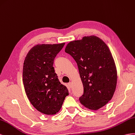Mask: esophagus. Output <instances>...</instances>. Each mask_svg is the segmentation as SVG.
<instances>
[{"label": "esophagus", "mask_w": 135, "mask_h": 135, "mask_svg": "<svg viewBox=\"0 0 135 135\" xmlns=\"http://www.w3.org/2000/svg\"><path fill=\"white\" fill-rule=\"evenodd\" d=\"M72 83L71 82H70V83H69L68 84V86L70 87V88H71L72 87Z\"/></svg>", "instance_id": "34e87169"}]
</instances>
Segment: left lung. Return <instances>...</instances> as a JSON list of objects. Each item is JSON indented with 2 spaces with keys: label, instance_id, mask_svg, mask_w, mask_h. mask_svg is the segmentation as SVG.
Instances as JSON below:
<instances>
[{
  "label": "left lung",
  "instance_id": "8db88e82",
  "mask_svg": "<svg viewBox=\"0 0 135 135\" xmlns=\"http://www.w3.org/2000/svg\"><path fill=\"white\" fill-rule=\"evenodd\" d=\"M65 52L73 57L79 68L84 86L81 103L92 110L106 105L117 83V68L108 46L99 38L91 36L70 42Z\"/></svg>",
  "mask_w": 135,
  "mask_h": 135
}]
</instances>
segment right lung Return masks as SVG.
Wrapping results in <instances>:
<instances>
[{
    "label": "right lung",
    "instance_id": "obj_1",
    "mask_svg": "<svg viewBox=\"0 0 135 135\" xmlns=\"http://www.w3.org/2000/svg\"><path fill=\"white\" fill-rule=\"evenodd\" d=\"M64 44L37 45L30 50L24 62L22 80L27 97L38 111L46 115L58 113L69 94L53 67Z\"/></svg>",
    "mask_w": 135,
    "mask_h": 135
}]
</instances>
